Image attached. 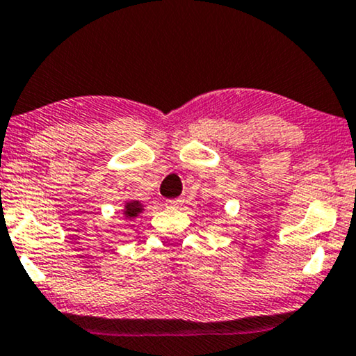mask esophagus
<instances>
[{
  "label": "esophagus",
  "mask_w": 356,
  "mask_h": 356,
  "mask_svg": "<svg viewBox=\"0 0 356 356\" xmlns=\"http://www.w3.org/2000/svg\"><path fill=\"white\" fill-rule=\"evenodd\" d=\"M165 205H168V209H182L184 205V200L182 199H174V200H168L165 202Z\"/></svg>",
  "instance_id": "1"
}]
</instances>
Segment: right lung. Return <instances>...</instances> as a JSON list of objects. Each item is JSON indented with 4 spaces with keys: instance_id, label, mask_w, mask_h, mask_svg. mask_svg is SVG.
<instances>
[{
    "instance_id": "1",
    "label": "right lung",
    "mask_w": 356,
    "mask_h": 356,
    "mask_svg": "<svg viewBox=\"0 0 356 356\" xmlns=\"http://www.w3.org/2000/svg\"><path fill=\"white\" fill-rule=\"evenodd\" d=\"M146 205L139 200H126L123 207V218L124 220H134L143 213Z\"/></svg>"
}]
</instances>
